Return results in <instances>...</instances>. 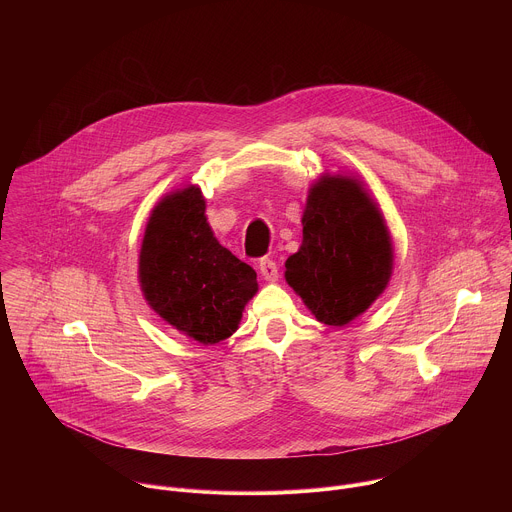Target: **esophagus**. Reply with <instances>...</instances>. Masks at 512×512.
I'll return each instance as SVG.
<instances>
[{
	"instance_id": "esophagus-1",
	"label": "esophagus",
	"mask_w": 512,
	"mask_h": 512,
	"mask_svg": "<svg viewBox=\"0 0 512 512\" xmlns=\"http://www.w3.org/2000/svg\"><path fill=\"white\" fill-rule=\"evenodd\" d=\"M259 271H261V275H263V279L265 281H277L279 279V267H277V263L271 259V257H263L261 261H259Z\"/></svg>"
}]
</instances>
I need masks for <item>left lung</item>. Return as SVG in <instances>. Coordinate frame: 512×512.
I'll return each instance as SVG.
<instances>
[{"instance_id":"left-lung-1","label":"left lung","mask_w":512,"mask_h":512,"mask_svg":"<svg viewBox=\"0 0 512 512\" xmlns=\"http://www.w3.org/2000/svg\"><path fill=\"white\" fill-rule=\"evenodd\" d=\"M287 283L317 321L343 327L385 291L393 269L387 225L355 179L325 177L303 213L301 249L285 263Z\"/></svg>"}]
</instances>
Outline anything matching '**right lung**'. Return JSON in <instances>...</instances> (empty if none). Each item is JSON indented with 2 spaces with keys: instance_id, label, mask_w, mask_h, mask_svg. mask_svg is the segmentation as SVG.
<instances>
[{
  "instance_id": "right-lung-1",
  "label": "right lung",
  "mask_w": 512,
  "mask_h": 512,
  "mask_svg": "<svg viewBox=\"0 0 512 512\" xmlns=\"http://www.w3.org/2000/svg\"><path fill=\"white\" fill-rule=\"evenodd\" d=\"M139 281L151 309L203 345L231 337L257 293V273L219 245L193 185L153 209L139 253Z\"/></svg>"
}]
</instances>
